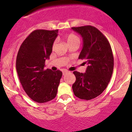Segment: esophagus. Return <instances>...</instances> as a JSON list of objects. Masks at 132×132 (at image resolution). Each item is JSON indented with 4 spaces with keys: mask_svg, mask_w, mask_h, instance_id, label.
<instances>
[{
    "mask_svg": "<svg viewBox=\"0 0 132 132\" xmlns=\"http://www.w3.org/2000/svg\"><path fill=\"white\" fill-rule=\"evenodd\" d=\"M68 73V71H65V70H64V71H62V74H63V75H64L66 74V73Z\"/></svg>",
    "mask_w": 132,
    "mask_h": 132,
    "instance_id": "1",
    "label": "esophagus"
}]
</instances>
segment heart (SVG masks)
<instances>
[{
    "mask_svg": "<svg viewBox=\"0 0 132 132\" xmlns=\"http://www.w3.org/2000/svg\"><path fill=\"white\" fill-rule=\"evenodd\" d=\"M65 40L67 42L68 45L70 46V45H72V44L75 43H79L80 39L77 36L76 34H73V33H70V34H67V35L65 36ZM55 43H54V45H53V46H55Z\"/></svg>",
    "mask_w": 132,
    "mask_h": 132,
    "instance_id": "1",
    "label": "heart"
}]
</instances>
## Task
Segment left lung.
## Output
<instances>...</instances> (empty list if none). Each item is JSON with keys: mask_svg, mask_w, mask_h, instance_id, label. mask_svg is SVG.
Here are the masks:
<instances>
[{"mask_svg": "<svg viewBox=\"0 0 132 132\" xmlns=\"http://www.w3.org/2000/svg\"><path fill=\"white\" fill-rule=\"evenodd\" d=\"M83 39L78 59H85L86 73L74 71L76 81L72 89L78 98L89 100L100 95L107 87L114 69V57L106 37L91 25L72 27Z\"/></svg>", "mask_w": 132, "mask_h": 132, "instance_id": "obj_1", "label": "left lung"}]
</instances>
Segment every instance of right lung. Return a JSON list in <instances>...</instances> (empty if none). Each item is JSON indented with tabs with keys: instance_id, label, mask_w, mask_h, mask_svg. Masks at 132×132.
Masks as SVG:
<instances>
[{
	"instance_id": "obj_1",
	"label": "right lung",
	"mask_w": 132,
	"mask_h": 132,
	"mask_svg": "<svg viewBox=\"0 0 132 132\" xmlns=\"http://www.w3.org/2000/svg\"><path fill=\"white\" fill-rule=\"evenodd\" d=\"M58 30L38 29L32 32L20 47L16 68L23 89L32 100L46 103L55 98L62 73L45 70Z\"/></svg>"
}]
</instances>
